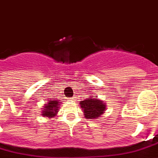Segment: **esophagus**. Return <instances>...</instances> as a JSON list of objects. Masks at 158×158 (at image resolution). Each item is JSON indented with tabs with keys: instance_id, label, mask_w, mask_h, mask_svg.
I'll use <instances>...</instances> for the list:
<instances>
[{
	"instance_id": "esophagus-1",
	"label": "esophagus",
	"mask_w": 158,
	"mask_h": 158,
	"mask_svg": "<svg viewBox=\"0 0 158 158\" xmlns=\"http://www.w3.org/2000/svg\"><path fill=\"white\" fill-rule=\"evenodd\" d=\"M70 100H72V101H75L76 100V97H71V98H70Z\"/></svg>"
}]
</instances>
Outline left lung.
<instances>
[{"instance_id": "left-lung-1", "label": "left lung", "mask_w": 158, "mask_h": 158, "mask_svg": "<svg viewBox=\"0 0 158 158\" xmlns=\"http://www.w3.org/2000/svg\"><path fill=\"white\" fill-rule=\"evenodd\" d=\"M95 97H97L91 96L85 97V99L80 102L81 107L85 113V117L88 119H98V117H100L103 111L106 110L105 103L102 102Z\"/></svg>"}]
</instances>
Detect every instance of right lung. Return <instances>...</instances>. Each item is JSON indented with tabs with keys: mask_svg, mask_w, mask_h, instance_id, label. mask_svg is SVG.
I'll list each match as a JSON object with an SVG mask.
<instances>
[{
	"mask_svg": "<svg viewBox=\"0 0 158 158\" xmlns=\"http://www.w3.org/2000/svg\"><path fill=\"white\" fill-rule=\"evenodd\" d=\"M61 101L53 100L48 102L46 106H44L43 112H42V116L44 117H53L55 115H56L58 111V106H59V103H61Z\"/></svg>",
	"mask_w": 158,
	"mask_h": 158,
	"instance_id": "add662e5",
	"label": "right lung"
}]
</instances>
